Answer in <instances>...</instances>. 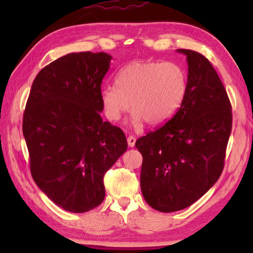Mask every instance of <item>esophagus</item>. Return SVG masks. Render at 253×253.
Segmentation results:
<instances>
[{"label":"esophagus","mask_w":253,"mask_h":253,"mask_svg":"<svg viewBox=\"0 0 253 253\" xmlns=\"http://www.w3.org/2000/svg\"><path fill=\"white\" fill-rule=\"evenodd\" d=\"M127 143H128V146H129V147H134L135 143H136V138L134 136H129L127 138Z\"/></svg>","instance_id":"esophagus-1"}]
</instances>
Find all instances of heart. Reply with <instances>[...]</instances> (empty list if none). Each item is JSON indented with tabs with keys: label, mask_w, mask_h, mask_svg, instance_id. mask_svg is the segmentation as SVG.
<instances>
[{
	"label": "heart",
	"mask_w": 253,
	"mask_h": 253,
	"mask_svg": "<svg viewBox=\"0 0 253 253\" xmlns=\"http://www.w3.org/2000/svg\"><path fill=\"white\" fill-rule=\"evenodd\" d=\"M186 83L185 70L175 62H131L119 70L117 85L102 88V108L111 122H118L131 106L134 126L144 121L152 126L162 125L181 106Z\"/></svg>",
	"instance_id": "1"
}]
</instances>
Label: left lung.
Returning a JSON list of instances; mask_svg holds the SVG:
<instances>
[{
	"mask_svg": "<svg viewBox=\"0 0 253 253\" xmlns=\"http://www.w3.org/2000/svg\"><path fill=\"white\" fill-rule=\"evenodd\" d=\"M186 55V92L174 116L135 144L143 156L140 188L160 212L183 210L219 179L232 129V107L211 62L193 50Z\"/></svg>",
	"mask_w": 253,
	"mask_h": 253,
	"instance_id": "8db88e82",
	"label": "left lung"
}]
</instances>
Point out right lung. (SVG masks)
<instances>
[{"mask_svg":"<svg viewBox=\"0 0 253 253\" xmlns=\"http://www.w3.org/2000/svg\"><path fill=\"white\" fill-rule=\"evenodd\" d=\"M111 57L69 53L41 69L23 114L30 169L63 210L84 213L105 199L104 176L127 149L121 128L100 116L101 83Z\"/></svg>","mask_w":253,"mask_h":253,"instance_id":"1","label":"right lung"}]
</instances>
